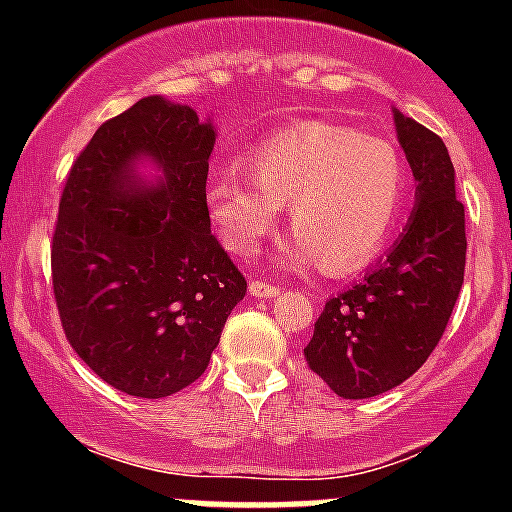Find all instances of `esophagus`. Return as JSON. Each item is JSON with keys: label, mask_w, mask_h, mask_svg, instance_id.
Returning <instances> with one entry per match:
<instances>
[{"label": "esophagus", "mask_w": 512, "mask_h": 512, "mask_svg": "<svg viewBox=\"0 0 512 512\" xmlns=\"http://www.w3.org/2000/svg\"><path fill=\"white\" fill-rule=\"evenodd\" d=\"M250 294L257 299H270L280 294V287L270 285V282H262V280H252L250 282Z\"/></svg>", "instance_id": "1"}]
</instances>
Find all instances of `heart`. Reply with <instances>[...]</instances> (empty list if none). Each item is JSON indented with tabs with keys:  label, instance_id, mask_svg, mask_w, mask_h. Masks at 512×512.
Returning a JSON list of instances; mask_svg holds the SVG:
<instances>
[{
	"label": "heart",
	"instance_id": "1",
	"mask_svg": "<svg viewBox=\"0 0 512 512\" xmlns=\"http://www.w3.org/2000/svg\"><path fill=\"white\" fill-rule=\"evenodd\" d=\"M252 175L218 170L205 208L220 242L250 257L289 205L285 262H322L332 275L361 270L384 252L406 208L409 173L391 143L329 121L277 128L247 153Z\"/></svg>",
	"mask_w": 512,
	"mask_h": 512
}]
</instances>
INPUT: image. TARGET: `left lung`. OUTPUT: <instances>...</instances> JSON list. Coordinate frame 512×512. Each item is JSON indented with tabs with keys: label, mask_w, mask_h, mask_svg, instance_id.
Instances as JSON below:
<instances>
[{
	"label": "left lung",
	"mask_w": 512,
	"mask_h": 512,
	"mask_svg": "<svg viewBox=\"0 0 512 512\" xmlns=\"http://www.w3.org/2000/svg\"><path fill=\"white\" fill-rule=\"evenodd\" d=\"M416 178L409 225L381 265L324 304L304 349L309 369L344 399H371L416 374L441 342L466 272V213L448 148L394 111Z\"/></svg>",
	"instance_id": "obj_1"
}]
</instances>
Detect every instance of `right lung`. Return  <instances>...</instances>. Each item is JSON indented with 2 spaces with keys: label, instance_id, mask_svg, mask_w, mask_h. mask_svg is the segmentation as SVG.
Returning a JSON list of instances; mask_svg holds the SVG:
<instances>
[{
  "label": "right lung",
  "instance_id": "right-lung-1",
  "mask_svg": "<svg viewBox=\"0 0 512 512\" xmlns=\"http://www.w3.org/2000/svg\"><path fill=\"white\" fill-rule=\"evenodd\" d=\"M213 123L141 98L101 123L66 178L51 242L56 309L71 349L113 389L163 399L193 384L247 282L210 232ZM148 155L156 186L132 173Z\"/></svg>",
  "mask_w": 512,
  "mask_h": 512
}]
</instances>
